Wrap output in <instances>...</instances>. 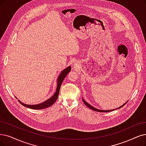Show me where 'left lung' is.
Listing matches in <instances>:
<instances>
[{
    "label": "left lung",
    "mask_w": 146,
    "mask_h": 146,
    "mask_svg": "<svg viewBox=\"0 0 146 146\" xmlns=\"http://www.w3.org/2000/svg\"><path fill=\"white\" fill-rule=\"evenodd\" d=\"M83 102L84 103V104L86 105V106L87 107H89V108H90V109H92V110H93V111H98V112H110V111H114V109H113V110H100V109H98V108H95L94 107H93V106H92L91 105H90L89 104H88L87 103L86 101H84V100H83ZM126 102H125L124 104H123L121 106H120V107H119V108H116V109H115V110H117V109H119V108H121L122 107H123L126 104Z\"/></svg>",
    "instance_id": "obj_1"
}]
</instances>
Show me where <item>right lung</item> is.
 <instances>
[{
  "label": "right lung",
  "mask_w": 146,
  "mask_h": 146,
  "mask_svg": "<svg viewBox=\"0 0 146 146\" xmlns=\"http://www.w3.org/2000/svg\"><path fill=\"white\" fill-rule=\"evenodd\" d=\"M71 66H68V68H65L64 70L60 72V74H59V77L57 78V88H56V91L54 93V94L53 95V96H52L51 98H50L48 100H46V101H45L44 102L40 103L39 104H35V105H28V104H26L21 102L20 100H18L20 103L21 104H22L23 106H25L27 108H29L31 109H33V110H40V109H44V108H48L50 106H51L57 100V99L58 98V96H59V91H60V86L63 83V80L65 79V78L66 77V76L67 75V74L71 71ZM15 98H17V97L15 96Z\"/></svg>",
  "instance_id": "obj_1"
}]
</instances>
